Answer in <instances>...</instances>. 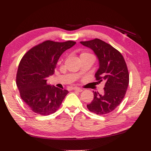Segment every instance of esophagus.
<instances>
[{"label":"esophagus","instance_id":"esophagus-1","mask_svg":"<svg viewBox=\"0 0 151 151\" xmlns=\"http://www.w3.org/2000/svg\"><path fill=\"white\" fill-rule=\"evenodd\" d=\"M73 89L74 91H76L77 92H79V93H81V92L83 91V89L81 88H78V87H73Z\"/></svg>","mask_w":151,"mask_h":151}]
</instances>
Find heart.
Instances as JSON below:
<instances>
[{"label":"heart","instance_id":"heart-1","mask_svg":"<svg viewBox=\"0 0 151 151\" xmlns=\"http://www.w3.org/2000/svg\"><path fill=\"white\" fill-rule=\"evenodd\" d=\"M83 54H86V53H83V54H81V55H83Z\"/></svg>","mask_w":151,"mask_h":151}]
</instances>
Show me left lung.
<instances>
[{
    "instance_id": "left-lung-1",
    "label": "left lung",
    "mask_w": 151,
    "mask_h": 151,
    "mask_svg": "<svg viewBox=\"0 0 151 151\" xmlns=\"http://www.w3.org/2000/svg\"><path fill=\"white\" fill-rule=\"evenodd\" d=\"M91 48L99 60V67L96 80L105 82L104 93L93 92L94 98L86 105L96 114H105L115 109L124 99L129 83V71L123 57L119 51L99 39L80 42Z\"/></svg>"
}]
</instances>
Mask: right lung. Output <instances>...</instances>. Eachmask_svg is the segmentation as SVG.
<instances>
[{"instance_id": "obj_1", "label": "right lung", "mask_w": 151, "mask_h": 151, "mask_svg": "<svg viewBox=\"0 0 151 151\" xmlns=\"http://www.w3.org/2000/svg\"><path fill=\"white\" fill-rule=\"evenodd\" d=\"M76 44L72 40L58 42L46 40L25 54L19 63L17 85L27 105L41 115L54 113L68 91L47 84L61 55Z\"/></svg>"}]
</instances>
